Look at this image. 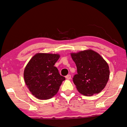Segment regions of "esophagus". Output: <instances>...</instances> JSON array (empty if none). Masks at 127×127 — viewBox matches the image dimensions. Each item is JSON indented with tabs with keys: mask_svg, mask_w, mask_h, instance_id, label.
I'll return each mask as SVG.
<instances>
[{
	"mask_svg": "<svg viewBox=\"0 0 127 127\" xmlns=\"http://www.w3.org/2000/svg\"><path fill=\"white\" fill-rule=\"evenodd\" d=\"M65 78H66V79H68V80H69V79H71V75H70V74H69V75H66V76H65Z\"/></svg>",
	"mask_w": 127,
	"mask_h": 127,
	"instance_id": "34e87169",
	"label": "esophagus"
}]
</instances>
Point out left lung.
I'll list each match as a JSON object with an SVG mask.
<instances>
[{
	"mask_svg": "<svg viewBox=\"0 0 127 127\" xmlns=\"http://www.w3.org/2000/svg\"><path fill=\"white\" fill-rule=\"evenodd\" d=\"M77 67L78 74L73 82L79 93L91 96L105 88L110 78V69L100 54L92 49L71 53Z\"/></svg>",
	"mask_w": 127,
	"mask_h": 127,
	"instance_id": "obj_1",
	"label": "left lung"
}]
</instances>
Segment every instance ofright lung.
I'll use <instances>...</instances> for the list:
<instances>
[{
	"label": "right lung",
	"instance_id": "right-lung-1",
	"mask_svg": "<svg viewBox=\"0 0 127 127\" xmlns=\"http://www.w3.org/2000/svg\"><path fill=\"white\" fill-rule=\"evenodd\" d=\"M59 54L37 53L25 66L24 78L29 91L39 100H48L58 93L65 78L54 65Z\"/></svg>",
	"mask_w": 127,
	"mask_h": 127
}]
</instances>
